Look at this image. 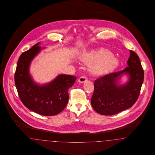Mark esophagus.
I'll return each instance as SVG.
<instances>
[{
  "label": "esophagus",
  "instance_id": "obj_1",
  "mask_svg": "<svg viewBox=\"0 0 155 155\" xmlns=\"http://www.w3.org/2000/svg\"><path fill=\"white\" fill-rule=\"evenodd\" d=\"M87 80V78L85 76H81L78 79V82L80 83H83V82H85Z\"/></svg>",
  "mask_w": 155,
  "mask_h": 155
}]
</instances>
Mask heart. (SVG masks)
Here are the masks:
<instances>
[{"instance_id": "1", "label": "heart", "mask_w": 155, "mask_h": 155, "mask_svg": "<svg viewBox=\"0 0 155 155\" xmlns=\"http://www.w3.org/2000/svg\"><path fill=\"white\" fill-rule=\"evenodd\" d=\"M81 60L91 65V71L96 74H102L109 71L114 66L116 60L110 52L101 50L98 52H84Z\"/></svg>"}]
</instances>
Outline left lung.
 <instances>
[{
  "instance_id": "obj_1",
  "label": "left lung",
  "mask_w": 155,
  "mask_h": 155,
  "mask_svg": "<svg viewBox=\"0 0 155 155\" xmlns=\"http://www.w3.org/2000/svg\"><path fill=\"white\" fill-rule=\"evenodd\" d=\"M127 64L124 70L107 74L95 81L91 104L99 114H116L130 108L138 99L144 71L139 57L133 51H130ZM124 74L129 75V81L125 85L119 86L117 80Z\"/></svg>"
}]
</instances>
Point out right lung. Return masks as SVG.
I'll use <instances>...</instances> for the list:
<instances>
[{"mask_svg":"<svg viewBox=\"0 0 155 155\" xmlns=\"http://www.w3.org/2000/svg\"><path fill=\"white\" fill-rule=\"evenodd\" d=\"M39 43L20 56L15 74V85L24 105L28 109L43 116H54L66 106L71 87L77 77L61 74L49 84L40 86L32 80L29 73L30 63L40 52Z\"/></svg>","mask_w":155,"mask_h":155,"instance_id":"1","label":"right lung"}]
</instances>
